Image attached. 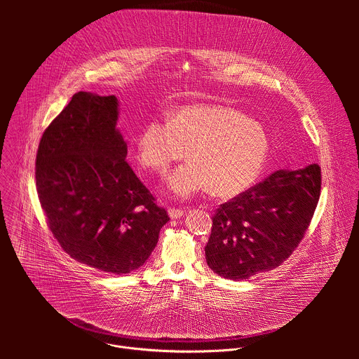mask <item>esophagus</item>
<instances>
[{
    "label": "esophagus",
    "mask_w": 359,
    "mask_h": 359,
    "mask_svg": "<svg viewBox=\"0 0 359 359\" xmlns=\"http://www.w3.org/2000/svg\"><path fill=\"white\" fill-rule=\"evenodd\" d=\"M168 215L171 219H177V218H181L184 215V210L182 208H174V207H170L168 208Z\"/></svg>",
    "instance_id": "obj_1"
}]
</instances>
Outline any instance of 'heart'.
<instances>
[{
	"instance_id": "obj_1",
	"label": "heart",
	"mask_w": 359,
	"mask_h": 359,
	"mask_svg": "<svg viewBox=\"0 0 359 359\" xmlns=\"http://www.w3.org/2000/svg\"><path fill=\"white\" fill-rule=\"evenodd\" d=\"M269 149L259 121L222 104L182 106L168 114V121H148L137 137L138 163L154 172H165L188 151L189 161L165 180L177 199L210 189L221 198L243 194L258 180Z\"/></svg>"
}]
</instances>
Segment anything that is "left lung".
<instances>
[{
  "label": "left lung",
  "instance_id": "8db88e82",
  "mask_svg": "<svg viewBox=\"0 0 359 359\" xmlns=\"http://www.w3.org/2000/svg\"><path fill=\"white\" fill-rule=\"evenodd\" d=\"M320 194V167L278 170L219 205L205 245L207 265L242 280L279 266L306 235Z\"/></svg>",
  "mask_w": 359,
  "mask_h": 359
}]
</instances>
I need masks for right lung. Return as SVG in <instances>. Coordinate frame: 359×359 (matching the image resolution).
<instances>
[{"label":"right lung","mask_w":359,"mask_h":359,"mask_svg":"<svg viewBox=\"0 0 359 359\" xmlns=\"http://www.w3.org/2000/svg\"><path fill=\"white\" fill-rule=\"evenodd\" d=\"M118 101L80 91L44 131L36 187L60 248L79 262L123 275L142 266L170 221L126 161Z\"/></svg>","instance_id":"add662e5"}]
</instances>
